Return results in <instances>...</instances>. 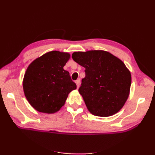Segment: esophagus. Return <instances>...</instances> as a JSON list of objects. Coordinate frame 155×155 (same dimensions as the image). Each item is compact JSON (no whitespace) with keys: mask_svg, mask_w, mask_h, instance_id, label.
I'll return each mask as SVG.
<instances>
[{"mask_svg":"<svg viewBox=\"0 0 155 155\" xmlns=\"http://www.w3.org/2000/svg\"><path fill=\"white\" fill-rule=\"evenodd\" d=\"M76 84H77V87H78L80 86V84H81V81H80V79H78L76 81Z\"/></svg>","mask_w":155,"mask_h":155,"instance_id":"1","label":"esophagus"}]
</instances>
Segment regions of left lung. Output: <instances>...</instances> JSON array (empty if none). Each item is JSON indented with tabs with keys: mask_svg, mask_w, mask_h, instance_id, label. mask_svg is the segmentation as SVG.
I'll list each match as a JSON object with an SVG mask.
<instances>
[{
	"mask_svg": "<svg viewBox=\"0 0 155 155\" xmlns=\"http://www.w3.org/2000/svg\"><path fill=\"white\" fill-rule=\"evenodd\" d=\"M73 60L85 68L78 91L94 115L118 112L129 95L131 75L121 60L104 51L75 52Z\"/></svg>",
	"mask_w": 155,
	"mask_h": 155,
	"instance_id": "left-lung-1",
	"label": "left lung"
}]
</instances>
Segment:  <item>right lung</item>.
Instances as JSON below:
<instances>
[{
    "mask_svg": "<svg viewBox=\"0 0 155 155\" xmlns=\"http://www.w3.org/2000/svg\"><path fill=\"white\" fill-rule=\"evenodd\" d=\"M70 54L51 51L33 61L28 67L23 89L28 103L37 111L53 114L59 111L68 94L77 88L64 66Z\"/></svg>",
    "mask_w": 155,
    "mask_h": 155,
    "instance_id": "right-lung-1",
    "label": "right lung"
}]
</instances>
